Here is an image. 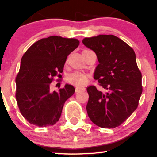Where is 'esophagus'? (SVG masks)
Listing matches in <instances>:
<instances>
[{"instance_id":"obj_1","label":"esophagus","mask_w":157,"mask_h":157,"mask_svg":"<svg viewBox=\"0 0 157 157\" xmlns=\"http://www.w3.org/2000/svg\"><path fill=\"white\" fill-rule=\"evenodd\" d=\"M85 88L84 87H76V89H75V92L76 93H78L80 92V91H85Z\"/></svg>"}]
</instances>
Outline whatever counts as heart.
Wrapping results in <instances>:
<instances>
[{
    "label": "heart",
    "instance_id": "b5f03b06",
    "mask_svg": "<svg viewBox=\"0 0 157 157\" xmlns=\"http://www.w3.org/2000/svg\"><path fill=\"white\" fill-rule=\"evenodd\" d=\"M86 51H88V50H85L82 52ZM66 80H67L69 83L72 85H75V86H82L87 84L89 78H88V77L86 75H83V74L75 72L68 75Z\"/></svg>",
    "mask_w": 157,
    "mask_h": 157
}]
</instances>
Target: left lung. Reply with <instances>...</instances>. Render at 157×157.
Returning a JSON list of instances; mask_svg holds the SVG:
<instances>
[{
	"label": "left lung",
	"instance_id": "obj_1",
	"mask_svg": "<svg viewBox=\"0 0 157 157\" xmlns=\"http://www.w3.org/2000/svg\"><path fill=\"white\" fill-rule=\"evenodd\" d=\"M82 44L96 54L99 64L94 78L105 93L91 86L86 105L88 115L99 127L114 128L131 116L142 92V74L133 48L114 35L86 37Z\"/></svg>",
	"mask_w": 157,
	"mask_h": 157
}]
</instances>
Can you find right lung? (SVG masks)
Returning a JSON list of instances; mask_svg holds the SVG:
<instances>
[{
  "label": "right lung",
  "instance_id": "add662e5",
  "mask_svg": "<svg viewBox=\"0 0 157 157\" xmlns=\"http://www.w3.org/2000/svg\"><path fill=\"white\" fill-rule=\"evenodd\" d=\"M78 40L51 36L39 40L23 55L16 77V100L20 111L29 123L51 126L59 120L66 100L75 93L66 84L51 91L53 77L63 72L67 56L79 46Z\"/></svg>",
  "mask_w": 157,
  "mask_h": 157
}]
</instances>
